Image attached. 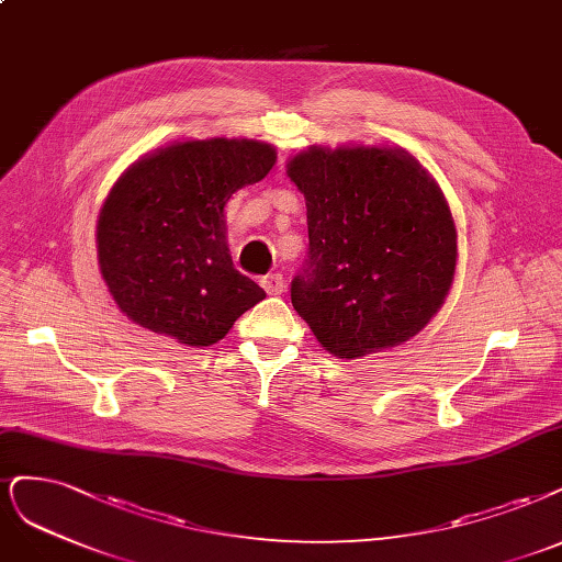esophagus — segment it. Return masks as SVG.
I'll list each match as a JSON object with an SVG mask.
<instances>
[{"label": "esophagus", "mask_w": 562, "mask_h": 562, "mask_svg": "<svg viewBox=\"0 0 562 562\" xmlns=\"http://www.w3.org/2000/svg\"><path fill=\"white\" fill-rule=\"evenodd\" d=\"M260 285L267 290V295H281L285 290V281L281 274H267Z\"/></svg>", "instance_id": "esophagus-1"}]
</instances>
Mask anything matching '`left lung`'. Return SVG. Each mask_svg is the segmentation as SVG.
Segmentation results:
<instances>
[{
	"label": "left lung",
	"instance_id": "8db88e82",
	"mask_svg": "<svg viewBox=\"0 0 562 562\" xmlns=\"http://www.w3.org/2000/svg\"><path fill=\"white\" fill-rule=\"evenodd\" d=\"M288 177L306 200L295 312L339 358L418 335L449 295L456 225L447 200L400 148H308Z\"/></svg>",
	"mask_w": 562,
	"mask_h": 562
}]
</instances>
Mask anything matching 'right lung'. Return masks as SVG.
I'll list each match as a JSON object with an SVG mask.
<instances>
[{"label": "right lung", "instance_id": "add662e5", "mask_svg": "<svg viewBox=\"0 0 562 562\" xmlns=\"http://www.w3.org/2000/svg\"><path fill=\"white\" fill-rule=\"evenodd\" d=\"M274 162L269 144L206 139L160 148L123 173L97 223V254L127 318L186 346H211L265 300L232 265L223 209Z\"/></svg>", "mask_w": 562, "mask_h": 562}]
</instances>
